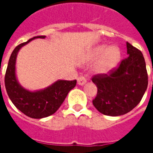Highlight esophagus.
<instances>
[{"instance_id": "34e87169", "label": "esophagus", "mask_w": 153, "mask_h": 153, "mask_svg": "<svg viewBox=\"0 0 153 153\" xmlns=\"http://www.w3.org/2000/svg\"><path fill=\"white\" fill-rule=\"evenodd\" d=\"M77 80H78V84H79V85H80V86H83V85H84V84H85L87 82L86 79H85V78H84L83 76L79 77Z\"/></svg>"}]
</instances>
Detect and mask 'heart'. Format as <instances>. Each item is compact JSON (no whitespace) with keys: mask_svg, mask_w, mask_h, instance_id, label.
<instances>
[{"mask_svg":"<svg viewBox=\"0 0 153 153\" xmlns=\"http://www.w3.org/2000/svg\"><path fill=\"white\" fill-rule=\"evenodd\" d=\"M100 58L101 59L97 63L94 70L98 74H106L120 63L121 51L118 47L111 46L109 47L107 44H101L94 47L90 55L92 60H97Z\"/></svg>","mask_w":153,"mask_h":153,"instance_id":"b5f03b06","label":"heart"}]
</instances>
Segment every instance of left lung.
I'll return each mask as SVG.
<instances>
[{
  "label": "left lung",
  "instance_id": "left-lung-1",
  "mask_svg": "<svg viewBox=\"0 0 153 153\" xmlns=\"http://www.w3.org/2000/svg\"><path fill=\"white\" fill-rule=\"evenodd\" d=\"M128 56L109 74H98L92 80L97 88L93 104L99 112L119 116L129 112L140 102L148 88V73L140 51L126 42Z\"/></svg>",
  "mask_w": 153,
  "mask_h": 153
}]
</instances>
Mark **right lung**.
Returning a JSON list of instances; mask_svg holds the SVG:
<instances>
[{
	"instance_id": "1",
	"label": "right lung",
	"mask_w": 153,
	"mask_h": 153,
	"mask_svg": "<svg viewBox=\"0 0 153 153\" xmlns=\"http://www.w3.org/2000/svg\"><path fill=\"white\" fill-rule=\"evenodd\" d=\"M46 36H37L28 42L19 44L13 51L10 57L5 76V89L10 99L17 109L28 117L42 119L52 115L60 108L70 90L76 85V80H57L43 89L30 91L19 83L15 65L19 51L32 40L45 38Z\"/></svg>"
}]
</instances>
